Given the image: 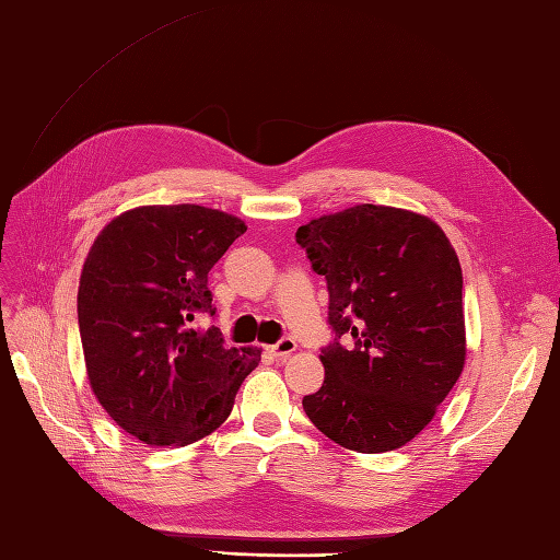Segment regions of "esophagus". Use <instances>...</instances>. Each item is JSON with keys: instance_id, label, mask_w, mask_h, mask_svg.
<instances>
[{"instance_id": "34e87169", "label": "esophagus", "mask_w": 560, "mask_h": 560, "mask_svg": "<svg viewBox=\"0 0 560 560\" xmlns=\"http://www.w3.org/2000/svg\"><path fill=\"white\" fill-rule=\"evenodd\" d=\"M294 351H296V341H294L292 337H284V339H280L278 343L270 346V353H273L278 360L290 358Z\"/></svg>"}]
</instances>
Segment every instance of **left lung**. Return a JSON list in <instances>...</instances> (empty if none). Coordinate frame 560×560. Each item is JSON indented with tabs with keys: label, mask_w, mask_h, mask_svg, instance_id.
Listing matches in <instances>:
<instances>
[{
	"label": "left lung",
	"mask_w": 560,
	"mask_h": 560,
	"mask_svg": "<svg viewBox=\"0 0 560 560\" xmlns=\"http://www.w3.org/2000/svg\"><path fill=\"white\" fill-rule=\"evenodd\" d=\"M296 243L327 280L337 335L320 355V390L304 398L308 419L346 450L402 447L429 427L464 370L455 247L429 217L384 205L313 219Z\"/></svg>",
	"instance_id": "left-lung-1"
}]
</instances>
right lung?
Masks as SVG:
<instances>
[{
    "label": "right lung",
    "instance_id": "right-lung-1",
    "mask_svg": "<svg viewBox=\"0 0 560 560\" xmlns=\"http://www.w3.org/2000/svg\"><path fill=\"white\" fill-rule=\"evenodd\" d=\"M245 221L200 205H145L115 217L80 276L78 320L89 386L119 429L145 445H190L229 419L261 351L225 343L209 270Z\"/></svg>",
    "mask_w": 560,
    "mask_h": 560
}]
</instances>
